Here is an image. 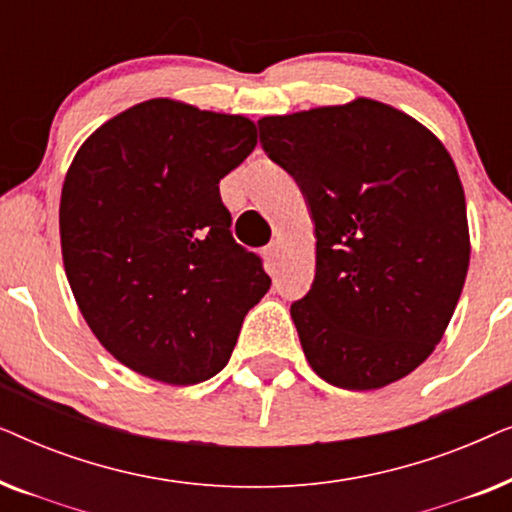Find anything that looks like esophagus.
Segmentation results:
<instances>
[{
    "label": "esophagus",
    "mask_w": 512,
    "mask_h": 512,
    "mask_svg": "<svg viewBox=\"0 0 512 512\" xmlns=\"http://www.w3.org/2000/svg\"><path fill=\"white\" fill-rule=\"evenodd\" d=\"M263 254H265V261H268L270 268H275L277 261H279V244H277V242L268 244V247H265Z\"/></svg>",
    "instance_id": "esophagus-1"
}]
</instances>
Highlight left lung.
<instances>
[{"label": "left lung", "mask_w": 512, "mask_h": 512, "mask_svg": "<svg viewBox=\"0 0 512 512\" xmlns=\"http://www.w3.org/2000/svg\"><path fill=\"white\" fill-rule=\"evenodd\" d=\"M258 132L314 221V282L291 305L312 370L354 391L410 375L443 338L471 258L450 153L415 118L368 97L265 116Z\"/></svg>", "instance_id": "8db88e82"}]
</instances>
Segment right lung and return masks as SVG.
I'll return each instance as SVG.
<instances>
[{
	"label": "right lung",
	"mask_w": 512,
	"mask_h": 512,
	"mask_svg": "<svg viewBox=\"0 0 512 512\" xmlns=\"http://www.w3.org/2000/svg\"><path fill=\"white\" fill-rule=\"evenodd\" d=\"M254 146L249 118L149 100L76 151L60 198L62 261L90 331L135 373L214 377L268 293L263 261L235 242L219 193Z\"/></svg>",
	"instance_id": "right-lung-1"
}]
</instances>
